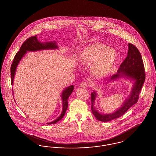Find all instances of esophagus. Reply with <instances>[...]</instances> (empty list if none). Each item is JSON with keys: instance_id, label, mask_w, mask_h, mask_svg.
Listing matches in <instances>:
<instances>
[{"instance_id": "1", "label": "esophagus", "mask_w": 156, "mask_h": 156, "mask_svg": "<svg viewBox=\"0 0 156 156\" xmlns=\"http://www.w3.org/2000/svg\"><path fill=\"white\" fill-rule=\"evenodd\" d=\"M88 83L85 81H83L80 83V87H82V88H86L88 87Z\"/></svg>"}]
</instances>
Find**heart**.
<instances>
[{
	"label": "heart",
	"mask_w": 156,
	"mask_h": 156,
	"mask_svg": "<svg viewBox=\"0 0 156 156\" xmlns=\"http://www.w3.org/2000/svg\"><path fill=\"white\" fill-rule=\"evenodd\" d=\"M80 60L83 64H92V70L99 77L106 76L111 72L116 60V52L106 45L96 43L86 47L81 53Z\"/></svg>",
	"instance_id": "heart-1"
}]
</instances>
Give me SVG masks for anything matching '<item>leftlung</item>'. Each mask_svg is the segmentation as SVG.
<instances>
[{
  "instance_id": "left-lung-1",
  "label": "left lung",
  "mask_w": 156,
  "mask_h": 156,
  "mask_svg": "<svg viewBox=\"0 0 156 156\" xmlns=\"http://www.w3.org/2000/svg\"><path fill=\"white\" fill-rule=\"evenodd\" d=\"M117 72L112 77L111 80H114L121 76H126L135 80L133 88L129 98L125 101L123 106L111 114H100L94 108L96 94L95 92L91 94V110L95 118L100 121L107 122L119 118L136 104L139 100L140 90L145 80V73L141 55L134 45L129 43L127 56L121 64Z\"/></svg>"
}]
</instances>
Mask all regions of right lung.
<instances>
[{
  "instance_id": "obj_1",
  "label": "right lung",
  "mask_w": 156,
  "mask_h": 156,
  "mask_svg": "<svg viewBox=\"0 0 156 156\" xmlns=\"http://www.w3.org/2000/svg\"><path fill=\"white\" fill-rule=\"evenodd\" d=\"M58 46L56 45L55 43L50 42V43H46L45 44H43L39 42L37 40V35L33 36L31 37L28 38L23 43L20 51H19L16 55H15L12 63L11 64V84L12 85L13 83V79L14 77V74L16 72V68L17 67L19 62L22 58L23 56L24 55V54L26 53L27 51H36V50H40L42 49H46V48H56ZM74 89V86L71 85L67 88L65 89L63 91V93L62 94V112L61 114V115L56 120L53 121V122L47 123L48 124H55L59 120H61L63 116H64L67 108H68V98L69 96L72 93L73 90Z\"/></svg>"
}]
</instances>
